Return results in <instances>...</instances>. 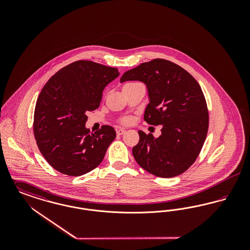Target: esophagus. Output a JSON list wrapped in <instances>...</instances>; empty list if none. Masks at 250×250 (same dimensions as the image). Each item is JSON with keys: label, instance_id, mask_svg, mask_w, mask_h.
Wrapping results in <instances>:
<instances>
[{"label": "esophagus", "instance_id": "34e87169", "mask_svg": "<svg viewBox=\"0 0 250 250\" xmlns=\"http://www.w3.org/2000/svg\"><path fill=\"white\" fill-rule=\"evenodd\" d=\"M125 132V128H119L118 130L116 131V133H117V135L118 136H121V135H123L124 133Z\"/></svg>", "mask_w": 250, "mask_h": 250}]
</instances>
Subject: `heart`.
Returning <instances> with one entry per match:
<instances>
[{
  "label": "heart",
  "mask_w": 250,
  "mask_h": 250,
  "mask_svg": "<svg viewBox=\"0 0 250 250\" xmlns=\"http://www.w3.org/2000/svg\"><path fill=\"white\" fill-rule=\"evenodd\" d=\"M137 83H125L123 85V90H124V89H126V88H129L131 86H133V85H135V84ZM124 123L128 124V123H130V119H129V118H125V119H124Z\"/></svg>",
  "instance_id": "heart-1"
}]
</instances>
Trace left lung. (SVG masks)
<instances>
[{
    "label": "left lung",
    "mask_w": 250,
    "mask_h": 250,
    "mask_svg": "<svg viewBox=\"0 0 250 250\" xmlns=\"http://www.w3.org/2000/svg\"><path fill=\"white\" fill-rule=\"evenodd\" d=\"M127 81L145 83L150 102L144 121L162 125L158 138L139 131L134 158L157 177L182 174L197 159L207 136L209 115L201 86L188 72L164 59L143 62L124 73L120 82Z\"/></svg>",
    "instance_id": "left-lung-1"
}]
</instances>
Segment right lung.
I'll list each match as a JSON object with an SVG mask.
<instances>
[{"label": "right lung", "instance_id": "right-lung-1", "mask_svg": "<svg viewBox=\"0 0 250 250\" xmlns=\"http://www.w3.org/2000/svg\"><path fill=\"white\" fill-rule=\"evenodd\" d=\"M120 73L92 61H77L55 73L36 101L34 134L48 164L69 176L98 166L116 137L112 126L90 134L87 111L99 107L103 90Z\"/></svg>", "mask_w": 250, "mask_h": 250}]
</instances>
